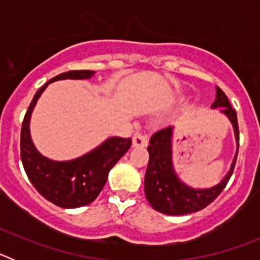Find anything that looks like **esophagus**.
Here are the masks:
<instances>
[{"label":"esophagus","mask_w":260,"mask_h":260,"mask_svg":"<svg viewBox=\"0 0 260 260\" xmlns=\"http://www.w3.org/2000/svg\"><path fill=\"white\" fill-rule=\"evenodd\" d=\"M148 144V138L147 135L141 134V133H138L133 137V146L134 147H146Z\"/></svg>","instance_id":"esophagus-1"}]
</instances>
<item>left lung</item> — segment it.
Listing matches in <instances>:
<instances>
[{
	"mask_svg": "<svg viewBox=\"0 0 260 260\" xmlns=\"http://www.w3.org/2000/svg\"><path fill=\"white\" fill-rule=\"evenodd\" d=\"M212 108H221V112L231 119L234 128L236 141L240 144V130H238L237 112L232 108L228 98L222 89L216 87V100ZM172 135L173 127L161 128L156 132L150 139L148 146V167L144 177V192L151 207L165 215H187L206 208L212 203L231 180L237 160V152L231 165V171L210 189H192L178 178L173 169L172 161Z\"/></svg>",
	"mask_w": 260,
	"mask_h": 260,
	"instance_id": "left-lung-1",
	"label": "left lung"
}]
</instances>
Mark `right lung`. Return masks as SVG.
Wrapping results in <instances>:
<instances>
[{"mask_svg":"<svg viewBox=\"0 0 260 260\" xmlns=\"http://www.w3.org/2000/svg\"><path fill=\"white\" fill-rule=\"evenodd\" d=\"M95 71L70 70L52 78L32 99L20 132V158L28 180L47 201L62 208L92 203L104 187L108 173L132 147V138L112 137L95 150L74 160L54 161L44 157L32 143L29 119L36 102L48 84L61 79H88Z\"/></svg>","mask_w":260,"mask_h":260,"instance_id":"right-lung-1","label":"right lung"}]
</instances>
